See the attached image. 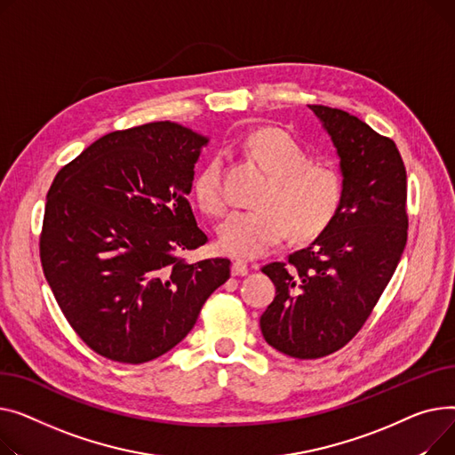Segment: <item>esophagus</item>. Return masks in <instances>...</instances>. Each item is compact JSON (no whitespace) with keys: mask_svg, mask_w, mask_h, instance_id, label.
Returning a JSON list of instances; mask_svg holds the SVG:
<instances>
[{"mask_svg":"<svg viewBox=\"0 0 455 455\" xmlns=\"http://www.w3.org/2000/svg\"><path fill=\"white\" fill-rule=\"evenodd\" d=\"M248 262L246 260H235L233 264H231V275H235V277H244V275H248Z\"/></svg>","mask_w":455,"mask_h":455,"instance_id":"esophagus-1","label":"esophagus"}]
</instances>
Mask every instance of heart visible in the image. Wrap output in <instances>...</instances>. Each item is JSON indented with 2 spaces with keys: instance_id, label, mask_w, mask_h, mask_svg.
I'll use <instances>...</instances> for the list:
<instances>
[{
  "instance_id": "heart-1",
  "label": "heart",
  "mask_w": 455,
  "mask_h": 455,
  "mask_svg": "<svg viewBox=\"0 0 455 455\" xmlns=\"http://www.w3.org/2000/svg\"><path fill=\"white\" fill-rule=\"evenodd\" d=\"M244 148L270 174V181L259 196L260 207L236 211L220 224L219 246L224 253L255 259L290 233L296 240H312L336 220L343 202V180L336 169L308 162L305 147L275 126L250 133ZM195 195L211 215H222L226 196L220 159H211L200 171Z\"/></svg>"
}]
</instances>
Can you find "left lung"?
I'll list each match as a JSON object with an SVG mask.
<instances>
[{"label":"left lung","instance_id":"left-lung-1","mask_svg":"<svg viewBox=\"0 0 455 455\" xmlns=\"http://www.w3.org/2000/svg\"><path fill=\"white\" fill-rule=\"evenodd\" d=\"M308 108L339 156L343 202L308 248L264 266L275 299L260 315L268 345L299 360L332 355L356 336L408 240L406 167L396 145L343 110Z\"/></svg>","mask_w":455,"mask_h":455}]
</instances>
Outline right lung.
I'll use <instances>...</instances> for the list:
<instances>
[{"label": "right lung", "instance_id": "obj_1", "mask_svg": "<svg viewBox=\"0 0 455 455\" xmlns=\"http://www.w3.org/2000/svg\"><path fill=\"white\" fill-rule=\"evenodd\" d=\"M207 143L171 121L117 130L52 180L40 235L44 275L97 355L133 365L165 355L229 279L228 259H181L207 243L187 198Z\"/></svg>", "mask_w": 455, "mask_h": 455}]
</instances>
